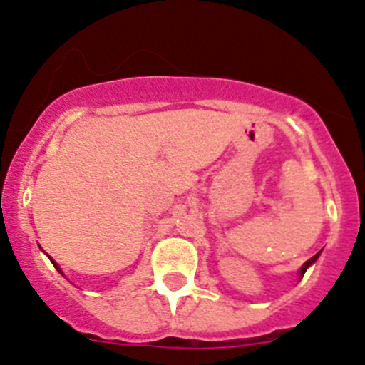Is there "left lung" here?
<instances>
[{
  "label": "left lung",
  "mask_w": 365,
  "mask_h": 365,
  "mask_svg": "<svg viewBox=\"0 0 365 365\" xmlns=\"http://www.w3.org/2000/svg\"><path fill=\"white\" fill-rule=\"evenodd\" d=\"M319 255H321V252H319V254H315V255H313L312 259H308V261H306V263H304V264H302V267H301V270H299V277H301V279H302V275H304V274H306V270H308V268H309V267H312V264H313V263H315V261H317V259H319Z\"/></svg>",
  "instance_id": "8db88e82"
}]
</instances>
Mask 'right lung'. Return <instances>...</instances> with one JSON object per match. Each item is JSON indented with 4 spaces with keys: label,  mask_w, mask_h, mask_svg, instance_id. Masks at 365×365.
Here are the masks:
<instances>
[{
    "label": "right lung",
    "mask_w": 365,
    "mask_h": 365,
    "mask_svg": "<svg viewBox=\"0 0 365 365\" xmlns=\"http://www.w3.org/2000/svg\"><path fill=\"white\" fill-rule=\"evenodd\" d=\"M48 257H50V255H48ZM50 261H52V263H53V267H56V268H57V270H59V272H61L59 264H57V263H56V261H53V259H52V257H50ZM61 274H63V272H61Z\"/></svg>",
    "instance_id": "right-lung-1"
}]
</instances>
